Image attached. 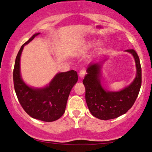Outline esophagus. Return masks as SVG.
Here are the masks:
<instances>
[{"label":"esophagus","instance_id":"obj_1","mask_svg":"<svg viewBox=\"0 0 152 152\" xmlns=\"http://www.w3.org/2000/svg\"><path fill=\"white\" fill-rule=\"evenodd\" d=\"M85 75H86V70H80V72H79V77H80V78H84Z\"/></svg>","mask_w":152,"mask_h":152}]
</instances>
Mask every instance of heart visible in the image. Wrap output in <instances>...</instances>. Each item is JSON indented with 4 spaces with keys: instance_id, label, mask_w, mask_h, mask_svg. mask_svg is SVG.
<instances>
[{
    "instance_id": "b5f03b06",
    "label": "heart",
    "mask_w": 152,
    "mask_h": 152,
    "mask_svg": "<svg viewBox=\"0 0 152 152\" xmlns=\"http://www.w3.org/2000/svg\"><path fill=\"white\" fill-rule=\"evenodd\" d=\"M96 43H97L96 41H93V42L91 43V45H95V44H96ZM102 49H103V48L102 47H100V48H99V51H102Z\"/></svg>"
}]
</instances>
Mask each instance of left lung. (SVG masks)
<instances>
[{"instance_id":"1","label":"left lung","mask_w":152,"mask_h":152,"mask_svg":"<svg viewBox=\"0 0 152 152\" xmlns=\"http://www.w3.org/2000/svg\"><path fill=\"white\" fill-rule=\"evenodd\" d=\"M134 58L136 75L134 81L120 91L105 90L101 84V68L103 62L93 64L87 68L83 80L86 88V102L91 114L100 120L114 119L126 113L136 101L142 83L140 59L133 49L126 50Z\"/></svg>"}]
</instances>
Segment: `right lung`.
Instances as JSON below:
<instances>
[{
    "instance_id": "obj_1",
    "label": "right lung",
    "mask_w": 152,
    "mask_h": 152,
    "mask_svg": "<svg viewBox=\"0 0 152 152\" xmlns=\"http://www.w3.org/2000/svg\"><path fill=\"white\" fill-rule=\"evenodd\" d=\"M40 33H36L20 48L16 56L13 72L14 90L18 102L25 111L35 119L53 122L61 117L65 112L70 91L78 80L77 73L72 70L59 72L48 85L43 88L29 86L20 75V59L26 44Z\"/></svg>"
}]
</instances>
